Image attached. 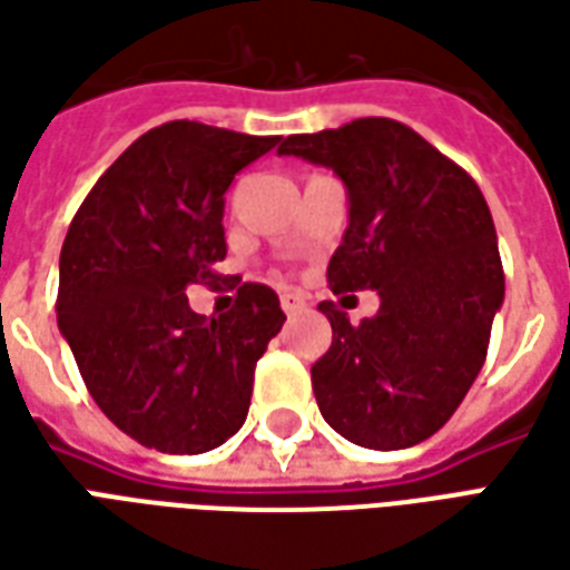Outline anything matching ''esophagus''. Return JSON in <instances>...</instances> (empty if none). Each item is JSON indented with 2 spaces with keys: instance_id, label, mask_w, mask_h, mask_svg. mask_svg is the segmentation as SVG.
<instances>
[{
  "instance_id": "34e87169",
  "label": "esophagus",
  "mask_w": 570,
  "mask_h": 570,
  "mask_svg": "<svg viewBox=\"0 0 570 570\" xmlns=\"http://www.w3.org/2000/svg\"><path fill=\"white\" fill-rule=\"evenodd\" d=\"M281 308L286 311V314H298V311L305 308V296H298V293H281Z\"/></svg>"
}]
</instances>
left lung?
Returning <instances> with one entry per match:
<instances>
[{
  "instance_id": "1",
  "label": "left lung",
  "mask_w": 570,
  "mask_h": 570,
  "mask_svg": "<svg viewBox=\"0 0 570 570\" xmlns=\"http://www.w3.org/2000/svg\"><path fill=\"white\" fill-rule=\"evenodd\" d=\"M333 167L351 223L326 281L379 289L375 317L323 302L333 345L311 366L326 424L366 449H409L452 419L489 354L503 265L473 176L394 118H357L277 146Z\"/></svg>"
}]
</instances>
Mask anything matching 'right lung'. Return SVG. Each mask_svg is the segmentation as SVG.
I'll use <instances>...</instances> for the list:
<instances>
[{
  "instance_id": "obj_1",
  "label": "right lung",
  "mask_w": 570,
  "mask_h": 570,
  "mask_svg": "<svg viewBox=\"0 0 570 570\" xmlns=\"http://www.w3.org/2000/svg\"><path fill=\"white\" fill-rule=\"evenodd\" d=\"M277 146L200 121L130 142L81 200L60 249L57 323L94 403L146 449L200 454L247 419L253 372L286 314L272 286L240 284L204 317L191 284L225 259V191Z\"/></svg>"
}]
</instances>
